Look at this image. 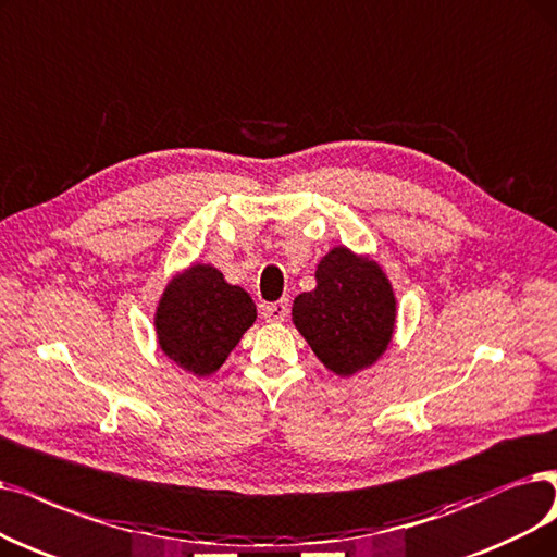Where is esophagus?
<instances>
[{"label": "esophagus", "instance_id": "obj_1", "mask_svg": "<svg viewBox=\"0 0 557 557\" xmlns=\"http://www.w3.org/2000/svg\"><path fill=\"white\" fill-rule=\"evenodd\" d=\"M262 315L267 322H283L287 318V299L262 306Z\"/></svg>", "mask_w": 557, "mask_h": 557}]
</instances>
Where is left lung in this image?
I'll return each instance as SVG.
<instances>
[{
	"label": "left lung",
	"mask_w": 557,
	"mask_h": 557,
	"mask_svg": "<svg viewBox=\"0 0 557 557\" xmlns=\"http://www.w3.org/2000/svg\"><path fill=\"white\" fill-rule=\"evenodd\" d=\"M315 290L293 304V322L326 370L351 376L382 359L395 331L397 299L382 264L333 247L315 270Z\"/></svg>",
	"instance_id": "obj_1"
}]
</instances>
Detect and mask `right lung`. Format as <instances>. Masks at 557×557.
Segmentation results:
<instances>
[{"label":"right lung","instance_id":"1","mask_svg":"<svg viewBox=\"0 0 557 557\" xmlns=\"http://www.w3.org/2000/svg\"><path fill=\"white\" fill-rule=\"evenodd\" d=\"M256 304L216 267L196 262L175 274L154 310V333L166 359L194 376L216 372L256 322Z\"/></svg>","mask_w":557,"mask_h":557}]
</instances>
